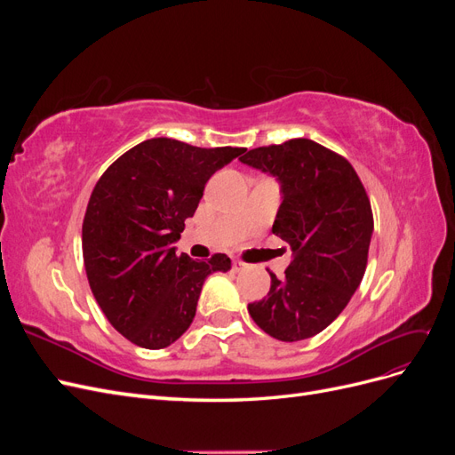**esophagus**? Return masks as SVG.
I'll list each match as a JSON object with an SVG mask.
<instances>
[{
  "instance_id": "1",
  "label": "esophagus",
  "mask_w": 455,
  "mask_h": 455,
  "mask_svg": "<svg viewBox=\"0 0 455 455\" xmlns=\"http://www.w3.org/2000/svg\"><path fill=\"white\" fill-rule=\"evenodd\" d=\"M244 267H246L244 261H241V259H233V271H243Z\"/></svg>"
}]
</instances>
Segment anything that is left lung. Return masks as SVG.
<instances>
[{
  "instance_id": "1",
  "label": "left lung",
  "mask_w": 455,
  "mask_h": 455,
  "mask_svg": "<svg viewBox=\"0 0 455 455\" xmlns=\"http://www.w3.org/2000/svg\"><path fill=\"white\" fill-rule=\"evenodd\" d=\"M241 163L281 184L273 233L292 249L267 298L249 304L254 323L275 339H307L346 309L366 269L374 233L370 201L347 159L309 139L246 151Z\"/></svg>"
}]
</instances>
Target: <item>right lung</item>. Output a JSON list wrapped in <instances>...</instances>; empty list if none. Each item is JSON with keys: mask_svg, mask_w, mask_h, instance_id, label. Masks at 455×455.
<instances>
[{"mask_svg": "<svg viewBox=\"0 0 455 455\" xmlns=\"http://www.w3.org/2000/svg\"><path fill=\"white\" fill-rule=\"evenodd\" d=\"M244 151L151 139L96 182L84 220L87 279L106 319L136 346L169 347L194 321L204 279L231 269L226 254L191 259L174 243L209 178Z\"/></svg>", "mask_w": 455, "mask_h": 455, "instance_id": "obj_1", "label": "right lung"}]
</instances>
